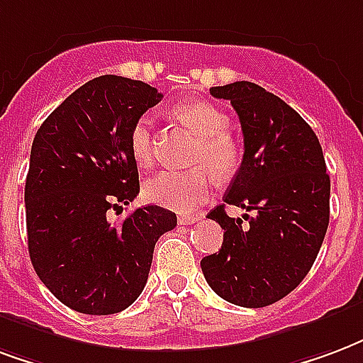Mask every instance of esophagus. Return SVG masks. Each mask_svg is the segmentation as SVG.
Returning <instances> with one entry per match:
<instances>
[{"label":"esophagus","instance_id":"34e87169","mask_svg":"<svg viewBox=\"0 0 363 363\" xmlns=\"http://www.w3.org/2000/svg\"><path fill=\"white\" fill-rule=\"evenodd\" d=\"M202 219V216H198V213H182V216H179V225H194V223H198Z\"/></svg>","mask_w":363,"mask_h":363}]
</instances>
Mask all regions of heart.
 Returning <instances> with one entry per match:
<instances>
[{"label": "heart", "mask_w": 363, "mask_h": 363, "mask_svg": "<svg viewBox=\"0 0 363 363\" xmlns=\"http://www.w3.org/2000/svg\"><path fill=\"white\" fill-rule=\"evenodd\" d=\"M177 117L186 123L196 134L200 144L196 147L192 171H161L144 184V194L150 202L165 208L189 211L209 198L213 189V174L227 179L235 173L240 161V152L230 138L229 117L211 104H182L174 109ZM154 123L152 117L142 115L130 128L128 146L133 160L147 169L154 165Z\"/></svg>", "instance_id": "b5f03b06"}]
</instances>
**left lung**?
<instances>
[{
  "label": "left lung",
  "instance_id": "8db88e82",
  "mask_svg": "<svg viewBox=\"0 0 363 363\" xmlns=\"http://www.w3.org/2000/svg\"><path fill=\"white\" fill-rule=\"evenodd\" d=\"M240 119L244 157L221 206V250L200 262L216 294L242 308L275 304L302 283L329 225L331 181L318 136L289 104L254 82L209 88ZM227 203L254 208L249 223L229 218Z\"/></svg>",
  "mask_w": 363,
  "mask_h": 363
}]
</instances>
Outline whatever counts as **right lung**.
Returning a JSON list of instances; mask_svg holds the SVG:
<instances>
[{
	"instance_id": "obj_1",
	"label": "right lung",
	"mask_w": 363,
	"mask_h": 363,
	"mask_svg": "<svg viewBox=\"0 0 363 363\" xmlns=\"http://www.w3.org/2000/svg\"><path fill=\"white\" fill-rule=\"evenodd\" d=\"M163 94L142 80L104 74L42 123L24 186L28 254L59 302L88 315L119 313L140 296L154 248L177 216L160 206L107 219L140 192L130 128Z\"/></svg>"
}]
</instances>
